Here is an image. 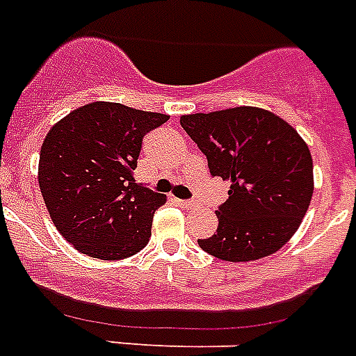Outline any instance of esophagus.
<instances>
[{
    "mask_svg": "<svg viewBox=\"0 0 356 356\" xmlns=\"http://www.w3.org/2000/svg\"><path fill=\"white\" fill-rule=\"evenodd\" d=\"M175 201H177V204L183 206V208H192V206L195 204L193 201H183V199H175Z\"/></svg>",
    "mask_w": 356,
    "mask_h": 356,
    "instance_id": "34e87169",
    "label": "esophagus"
}]
</instances>
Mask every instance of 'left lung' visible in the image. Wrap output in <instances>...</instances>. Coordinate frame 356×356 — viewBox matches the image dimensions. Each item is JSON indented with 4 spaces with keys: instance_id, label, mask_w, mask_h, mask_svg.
I'll list each match as a JSON object with an SVG mask.
<instances>
[{
    "instance_id": "obj_1",
    "label": "left lung",
    "mask_w": 356,
    "mask_h": 356,
    "mask_svg": "<svg viewBox=\"0 0 356 356\" xmlns=\"http://www.w3.org/2000/svg\"><path fill=\"white\" fill-rule=\"evenodd\" d=\"M181 127L208 159L213 177L228 181L219 226L197 243L228 262L279 252L298 229L313 195V159L289 122L257 106L181 115Z\"/></svg>"
}]
</instances>
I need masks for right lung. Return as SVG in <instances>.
I'll use <instances>...</instances> for the list:
<instances>
[{"label": "right lung", "instance_id": "1", "mask_svg": "<svg viewBox=\"0 0 356 356\" xmlns=\"http://www.w3.org/2000/svg\"><path fill=\"white\" fill-rule=\"evenodd\" d=\"M166 121L164 113L95 101L50 128L38 181L54 226L77 252L121 261L148 244L166 195L136 183L134 170L143 137Z\"/></svg>", "mask_w": 356, "mask_h": 356}]
</instances>
